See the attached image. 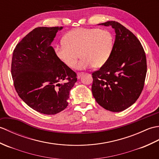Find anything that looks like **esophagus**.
I'll use <instances>...</instances> for the list:
<instances>
[{"label":"esophagus","instance_id":"1","mask_svg":"<svg viewBox=\"0 0 159 159\" xmlns=\"http://www.w3.org/2000/svg\"><path fill=\"white\" fill-rule=\"evenodd\" d=\"M84 73H77V78L80 79L81 77H82Z\"/></svg>","mask_w":159,"mask_h":159}]
</instances>
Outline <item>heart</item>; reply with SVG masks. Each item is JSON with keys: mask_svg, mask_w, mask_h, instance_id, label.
Masks as SVG:
<instances>
[{"mask_svg": "<svg viewBox=\"0 0 159 159\" xmlns=\"http://www.w3.org/2000/svg\"><path fill=\"white\" fill-rule=\"evenodd\" d=\"M65 43L54 47V53L60 61L69 68L76 65L78 69L94 66L100 68L106 64L111 54L114 39L110 31L97 28H78L69 32Z\"/></svg>", "mask_w": 159, "mask_h": 159, "instance_id": "obj_1", "label": "heart"}]
</instances>
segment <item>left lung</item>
I'll list each match as a JSON object with an SVG mask.
<instances>
[{
  "mask_svg": "<svg viewBox=\"0 0 159 159\" xmlns=\"http://www.w3.org/2000/svg\"><path fill=\"white\" fill-rule=\"evenodd\" d=\"M116 39L110 58L92 75L93 97L101 107L122 111L135 103L143 90L147 72L146 54L140 41L121 24L108 21Z\"/></svg>",
  "mask_w": 159,
  "mask_h": 159,
  "instance_id": "8db88e82",
  "label": "left lung"
}]
</instances>
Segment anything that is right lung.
Returning <instances> with one entry per match:
<instances>
[{
    "label": "right lung",
    "instance_id": "right-lung-1",
    "mask_svg": "<svg viewBox=\"0 0 159 159\" xmlns=\"http://www.w3.org/2000/svg\"><path fill=\"white\" fill-rule=\"evenodd\" d=\"M62 27H38L14 49L11 75L19 97L34 110L53 115L67 107L77 74L56 57L52 46Z\"/></svg>",
    "mask_w": 159,
    "mask_h": 159
}]
</instances>
